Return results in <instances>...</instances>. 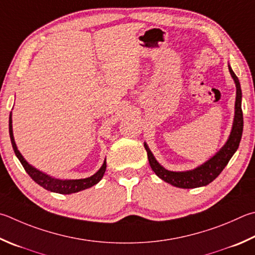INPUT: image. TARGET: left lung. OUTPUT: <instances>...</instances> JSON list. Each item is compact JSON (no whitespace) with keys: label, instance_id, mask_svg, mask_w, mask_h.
Here are the masks:
<instances>
[{"label":"left lung","instance_id":"obj_1","mask_svg":"<svg viewBox=\"0 0 255 255\" xmlns=\"http://www.w3.org/2000/svg\"><path fill=\"white\" fill-rule=\"evenodd\" d=\"M229 71L231 77L233 78L235 87H237V97H235V112L232 129H231L228 140L222 146L221 149L216 154L207 159L205 163L197 166L196 168L191 170H184V172H173L163 167L158 161L156 160L155 156L152 155L149 147L146 142H143L145 149L147 151L148 160L154 173L158 176L164 182L173 185L179 188H196L206 186L212 183L217 176L221 174L222 170L232 158L234 152L238 150L241 138L243 132V113H242V90L241 85L235 76L234 71L229 64Z\"/></svg>","mask_w":255,"mask_h":255}]
</instances>
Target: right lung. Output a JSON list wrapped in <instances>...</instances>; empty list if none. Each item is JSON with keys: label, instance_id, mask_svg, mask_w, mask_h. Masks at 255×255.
Segmentation results:
<instances>
[{"label": "right lung", "instance_id": "1", "mask_svg": "<svg viewBox=\"0 0 255 255\" xmlns=\"http://www.w3.org/2000/svg\"><path fill=\"white\" fill-rule=\"evenodd\" d=\"M8 132H10V138L12 142L13 150H14L18 160L21 161L23 167H24L25 172L30 175V177L38 183L40 186L47 189V191L59 193V194H72L83 191L89 187H92L94 185L98 184L101 178L104 177V174L107 168V164H106V159L104 160V164L101 165L98 172H96L94 175L87 178H80V179H60L55 178L45 174L41 170L36 169L31 164L27 163L24 157L22 156L20 150L17 149V146L14 140V136H13V128H12V112L10 113V118H8Z\"/></svg>", "mask_w": 255, "mask_h": 255}]
</instances>
